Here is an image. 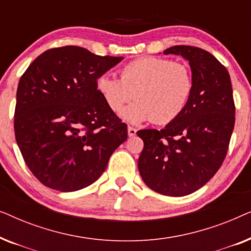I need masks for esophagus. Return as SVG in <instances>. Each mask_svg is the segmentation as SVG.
<instances>
[{"label": "esophagus", "instance_id": "obj_1", "mask_svg": "<svg viewBox=\"0 0 251 251\" xmlns=\"http://www.w3.org/2000/svg\"><path fill=\"white\" fill-rule=\"evenodd\" d=\"M136 132H137V130L135 128H132V126H128V136L129 137H135Z\"/></svg>", "mask_w": 251, "mask_h": 251}]
</instances>
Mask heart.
Listing matches in <instances>:
<instances>
[{"label": "heart", "instance_id": "1", "mask_svg": "<svg viewBox=\"0 0 251 251\" xmlns=\"http://www.w3.org/2000/svg\"><path fill=\"white\" fill-rule=\"evenodd\" d=\"M96 89L109 111L118 114L125 106L137 100L122 112L131 123L152 121L167 125L176 120L190 101L194 78L186 64L167 58L144 57L120 70V80L102 74Z\"/></svg>", "mask_w": 251, "mask_h": 251}]
</instances>
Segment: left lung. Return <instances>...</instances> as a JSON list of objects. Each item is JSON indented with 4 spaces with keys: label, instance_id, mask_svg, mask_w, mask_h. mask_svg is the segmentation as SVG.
Here are the masks:
<instances>
[{
    "label": "left lung",
    "instance_id": "1",
    "mask_svg": "<svg viewBox=\"0 0 251 251\" xmlns=\"http://www.w3.org/2000/svg\"><path fill=\"white\" fill-rule=\"evenodd\" d=\"M164 54L188 60L193 94L184 112L161 130L137 132L144 140L138 169L151 190L168 197H184L214 177L227 153L235 122L229 74L208 51L175 46Z\"/></svg>",
    "mask_w": 251,
    "mask_h": 251
}]
</instances>
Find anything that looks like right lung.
I'll return each instance as SVG.
<instances>
[{
    "mask_svg": "<svg viewBox=\"0 0 251 251\" xmlns=\"http://www.w3.org/2000/svg\"><path fill=\"white\" fill-rule=\"evenodd\" d=\"M122 59L75 46L53 48L20 77L16 140L27 167L43 185L60 192L89 186L126 142V125L96 89L97 78Z\"/></svg>",
    "mask_w": 251,
    "mask_h": 251,
    "instance_id": "right-lung-1",
    "label": "right lung"
}]
</instances>
